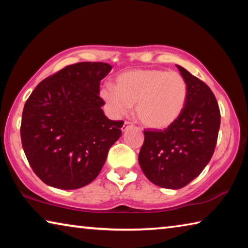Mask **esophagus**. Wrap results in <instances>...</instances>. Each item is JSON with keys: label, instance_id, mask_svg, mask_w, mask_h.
Here are the masks:
<instances>
[{"label": "esophagus", "instance_id": "34e87169", "mask_svg": "<svg viewBox=\"0 0 248 248\" xmlns=\"http://www.w3.org/2000/svg\"><path fill=\"white\" fill-rule=\"evenodd\" d=\"M129 127H131V124H130L129 121H124V125H123V128H121V130H123V131L124 132L125 130H128Z\"/></svg>", "mask_w": 248, "mask_h": 248}]
</instances>
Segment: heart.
Returning <instances> with one entry per match:
<instances>
[{"mask_svg":"<svg viewBox=\"0 0 248 248\" xmlns=\"http://www.w3.org/2000/svg\"><path fill=\"white\" fill-rule=\"evenodd\" d=\"M100 96L114 116L125 115L136 104V117L144 127L164 130L185 110L188 85L182 74L161 69H134L116 78L115 89L104 87Z\"/></svg>","mask_w":248,"mask_h":248,"instance_id":"obj_1","label":"heart"}]
</instances>
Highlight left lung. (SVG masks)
I'll return each instance as SVG.
<instances>
[{"mask_svg": "<svg viewBox=\"0 0 248 248\" xmlns=\"http://www.w3.org/2000/svg\"><path fill=\"white\" fill-rule=\"evenodd\" d=\"M188 85V98L179 119L162 131H144L139 164L151 183L179 189L199 176L215 152L221 115L207 84L177 65Z\"/></svg>", "mask_w": 248, "mask_h": 248, "instance_id": "8db88e82", "label": "left lung"}]
</instances>
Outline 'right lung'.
Masks as SVG:
<instances>
[{
    "label": "right lung",
    "instance_id": "obj_1",
    "mask_svg": "<svg viewBox=\"0 0 248 248\" xmlns=\"http://www.w3.org/2000/svg\"><path fill=\"white\" fill-rule=\"evenodd\" d=\"M112 66L79 62L41 81L24 106L20 138L35 174L48 186L78 189L97 177L124 121L105 116L100 81Z\"/></svg>",
    "mask_w": 248,
    "mask_h": 248
}]
</instances>
